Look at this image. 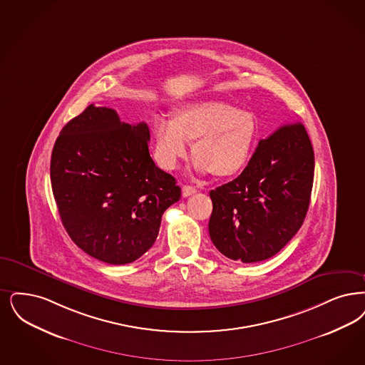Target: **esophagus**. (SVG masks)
Returning a JSON list of instances; mask_svg holds the SVG:
<instances>
[{
	"label": "esophagus",
	"mask_w": 365,
	"mask_h": 365,
	"mask_svg": "<svg viewBox=\"0 0 365 365\" xmlns=\"http://www.w3.org/2000/svg\"><path fill=\"white\" fill-rule=\"evenodd\" d=\"M194 192H197V189H195L194 186L185 185V186L182 187V195H183V197H190V195H191V194H194Z\"/></svg>",
	"instance_id": "obj_1"
}]
</instances>
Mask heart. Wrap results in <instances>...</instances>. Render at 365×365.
<instances>
[{"label": "heart", "mask_w": 365, "mask_h": 365, "mask_svg": "<svg viewBox=\"0 0 365 365\" xmlns=\"http://www.w3.org/2000/svg\"><path fill=\"white\" fill-rule=\"evenodd\" d=\"M258 135L255 117L246 110L217 101L183 104L173 119L156 117L152 125L155 159L174 170L192 144L198 173L219 178L237 174L247 164Z\"/></svg>", "instance_id": "heart-1"}]
</instances>
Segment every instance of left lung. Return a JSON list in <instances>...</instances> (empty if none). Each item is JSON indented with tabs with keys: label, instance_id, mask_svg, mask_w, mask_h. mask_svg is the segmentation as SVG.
Returning <instances> with one entry per match:
<instances>
[{
	"label": "left lung",
	"instance_id": "1",
	"mask_svg": "<svg viewBox=\"0 0 365 365\" xmlns=\"http://www.w3.org/2000/svg\"><path fill=\"white\" fill-rule=\"evenodd\" d=\"M314 149L302 123L261 140L243 173L210 191L209 235L222 255L243 263L276 255L306 219Z\"/></svg>",
	"mask_w": 365,
	"mask_h": 365
}]
</instances>
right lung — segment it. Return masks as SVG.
<instances>
[{
  "mask_svg": "<svg viewBox=\"0 0 365 365\" xmlns=\"http://www.w3.org/2000/svg\"><path fill=\"white\" fill-rule=\"evenodd\" d=\"M148 125L120 122L89 104L53 148L50 179L66 232L88 255L134 262L153 246L167 207L180 198L175 178L149 155Z\"/></svg>",
  "mask_w": 365,
  "mask_h": 365,
  "instance_id": "right-lung-1",
  "label": "right lung"
}]
</instances>
